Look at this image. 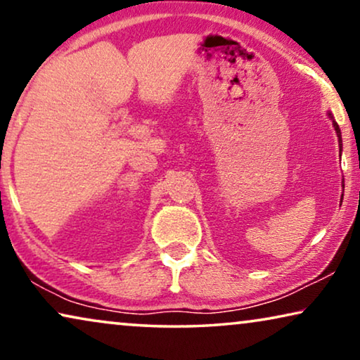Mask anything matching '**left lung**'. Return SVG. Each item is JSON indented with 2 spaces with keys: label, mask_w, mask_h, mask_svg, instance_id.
<instances>
[{
  "label": "left lung",
  "mask_w": 360,
  "mask_h": 360,
  "mask_svg": "<svg viewBox=\"0 0 360 360\" xmlns=\"http://www.w3.org/2000/svg\"><path fill=\"white\" fill-rule=\"evenodd\" d=\"M331 117V120H333V127H334V130H336V135H338V141H339V148H341L342 146V140H341V130H339V125L336 124V120L333 119V115L331 114H328ZM344 182V181H342ZM342 187H344V184H342Z\"/></svg>",
  "instance_id": "1"
}]
</instances>
